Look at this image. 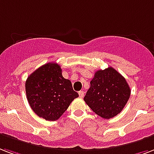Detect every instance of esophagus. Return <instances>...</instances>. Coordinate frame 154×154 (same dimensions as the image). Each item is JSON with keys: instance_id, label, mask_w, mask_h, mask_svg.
<instances>
[{"instance_id": "esophagus-1", "label": "esophagus", "mask_w": 154, "mask_h": 154, "mask_svg": "<svg viewBox=\"0 0 154 154\" xmlns=\"http://www.w3.org/2000/svg\"><path fill=\"white\" fill-rule=\"evenodd\" d=\"M78 94H79L80 98H83L84 97V91H79Z\"/></svg>"}]
</instances>
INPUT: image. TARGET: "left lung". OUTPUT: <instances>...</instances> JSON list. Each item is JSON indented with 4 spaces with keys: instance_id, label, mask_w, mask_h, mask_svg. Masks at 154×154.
I'll list each match as a JSON object with an SVG mask.
<instances>
[{
    "instance_id": "left-lung-1",
    "label": "left lung",
    "mask_w": 154,
    "mask_h": 154,
    "mask_svg": "<svg viewBox=\"0 0 154 154\" xmlns=\"http://www.w3.org/2000/svg\"><path fill=\"white\" fill-rule=\"evenodd\" d=\"M131 94L126 79L112 67L98 70L90 82L84 100L103 119H111L124 109Z\"/></svg>"
}]
</instances>
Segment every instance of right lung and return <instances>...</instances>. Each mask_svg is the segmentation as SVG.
Masks as SVG:
<instances>
[{
    "label": "right lung",
    "instance_id": "obj_1",
    "mask_svg": "<svg viewBox=\"0 0 154 154\" xmlns=\"http://www.w3.org/2000/svg\"><path fill=\"white\" fill-rule=\"evenodd\" d=\"M26 93L33 111L48 121L58 119L79 96L71 82L63 77L60 66L52 62L43 64L27 77Z\"/></svg>",
    "mask_w": 154,
    "mask_h": 154
}]
</instances>
